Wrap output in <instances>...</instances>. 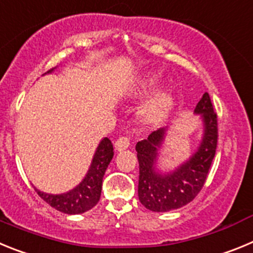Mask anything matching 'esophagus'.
<instances>
[{"mask_svg":"<svg viewBox=\"0 0 253 253\" xmlns=\"http://www.w3.org/2000/svg\"><path fill=\"white\" fill-rule=\"evenodd\" d=\"M129 144H130V142H129L128 137H120L115 142V148L116 151H124V149L128 148Z\"/></svg>","mask_w":253,"mask_h":253,"instance_id":"1","label":"esophagus"}]
</instances>
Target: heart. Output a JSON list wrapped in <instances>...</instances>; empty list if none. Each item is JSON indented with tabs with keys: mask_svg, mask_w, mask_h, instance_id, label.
<instances>
[{
	"mask_svg": "<svg viewBox=\"0 0 253 253\" xmlns=\"http://www.w3.org/2000/svg\"><path fill=\"white\" fill-rule=\"evenodd\" d=\"M158 76L151 73V75L146 76L144 78L139 80V81L135 84V92H143V91L151 90L153 88L154 84H157ZM172 105V96L171 93L167 92V91H161V92L156 93V95L152 97L151 100L146 102V105L142 107L140 110V115L144 120H153L156 119L157 116L162 115L165 111H167L169 109V106Z\"/></svg>",
	"mask_w": 253,
	"mask_h": 253,
	"instance_id": "obj_1",
	"label": "heart"
}]
</instances>
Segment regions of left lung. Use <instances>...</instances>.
<instances>
[{
    "mask_svg": "<svg viewBox=\"0 0 253 253\" xmlns=\"http://www.w3.org/2000/svg\"><path fill=\"white\" fill-rule=\"evenodd\" d=\"M194 113L202 118V140L189 160L175 169L161 172L157 169L158 151L169 128L152 131L147 139L135 146L139 162L138 196L139 202L152 211L163 213L184 207L193 202L204 186L218 142V119L209 93L203 95Z\"/></svg>",
    "mask_w": 253,
    "mask_h": 253,
    "instance_id": "8db88e82",
    "label": "left lung"
}]
</instances>
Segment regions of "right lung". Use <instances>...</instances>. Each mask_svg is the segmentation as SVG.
<instances>
[{"instance_id": "add662e5", "label": "right lung", "mask_w": 253, "mask_h": 253, "mask_svg": "<svg viewBox=\"0 0 253 253\" xmlns=\"http://www.w3.org/2000/svg\"><path fill=\"white\" fill-rule=\"evenodd\" d=\"M53 72V69L46 73ZM114 157L113 143L109 138H104L96 148L90 169L84 180L72 190L63 194H46L35 187L38 195L50 207L66 214H82L92 209L101 196L102 178L110 161Z\"/></svg>"}]
</instances>
